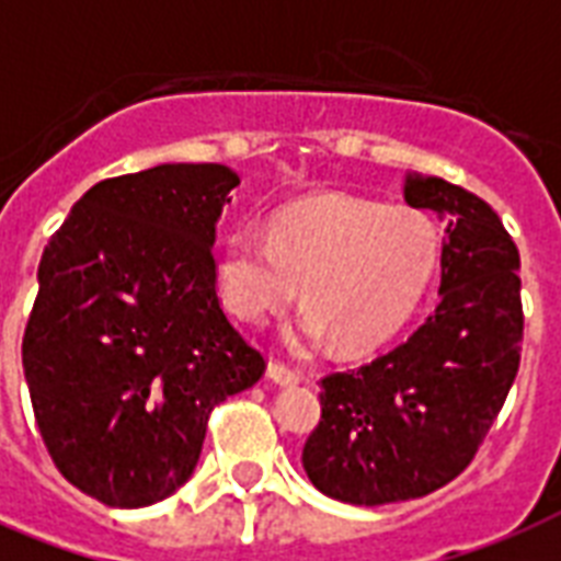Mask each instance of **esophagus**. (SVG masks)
<instances>
[{"mask_svg": "<svg viewBox=\"0 0 561 561\" xmlns=\"http://www.w3.org/2000/svg\"><path fill=\"white\" fill-rule=\"evenodd\" d=\"M267 378H271L273 383H282V387H294V383L302 381V375H299L297 369H290L288 364H282V360H271V364H267Z\"/></svg>", "mask_w": 561, "mask_h": 561, "instance_id": "34e87169", "label": "esophagus"}]
</instances>
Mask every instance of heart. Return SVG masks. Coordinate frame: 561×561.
<instances>
[{"instance_id":"1","label":"heart","mask_w":561,"mask_h":561,"mask_svg":"<svg viewBox=\"0 0 561 561\" xmlns=\"http://www.w3.org/2000/svg\"><path fill=\"white\" fill-rule=\"evenodd\" d=\"M436 262L439 236L422 211L325 194L279 211L271 229H232L218 285L232 314L267 323L306 282L290 343L311 352L337 337L343 350H369L408 320Z\"/></svg>"}]
</instances>
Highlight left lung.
I'll return each instance as SVG.
<instances>
[{"label":"left lung","mask_w":561,"mask_h":561,"mask_svg":"<svg viewBox=\"0 0 561 561\" xmlns=\"http://www.w3.org/2000/svg\"><path fill=\"white\" fill-rule=\"evenodd\" d=\"M404 201L445 224L439 302L396 350L325 375L323 416L302 448L323 495L378 506L431 495L486 439L522 364L518 247L478 194L404 180Z\"/></svg>","instance_id":"8db88e82"}]
</instances>
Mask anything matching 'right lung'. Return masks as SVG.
I'll return each mask as SVG.
<instances>
[{
    "mask_svg": "<svg viewBox=\"0 0 561 561\" xmlns=\"http://www.w3.org/2000/svg\"><path fill=\"white\" fill-rule=\"evenodd\" d=\"M238 183L218 162L101 180L43 250L22 369L51 460L101 504L178 492L211 408L264 375L215 282V227Z\"/></svg>",
    "mask_w": 561,
    "mask_h": 561,
    "instance_id": "1",
    "label": "right lung"
}]
</instances>
